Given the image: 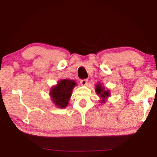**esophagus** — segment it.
I'll list each match as a JSON object with an SVG mask.
<instances>
[{"label":"esophagus","mask_w":157,"mask_h":157,"mask_svg":"<svg viewBox=\"0 0 157 157\" xmlns=\"http://www.w3.org/2000/svg\"><path fill=\"white\" fill-rule=\"evenodd\" d=\"M87 83H88V79H83L80 80V84L82 85H83V86H84V85H86Z\"/></svg>","instance_id":"obj_1"}]
</instances>
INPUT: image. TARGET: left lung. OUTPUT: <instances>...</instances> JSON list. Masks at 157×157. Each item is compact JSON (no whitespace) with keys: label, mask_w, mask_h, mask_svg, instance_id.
Segmentation results:
<instances>
[{"label":"left lung","mask_w":157,"mask_h":157,"mask_svg":"<svg viewBox=\"0 0 157 157\" xmlns=\"http://www.w3.org/2000/svg\"><path fill=\"white\" fill-rule=\"evenodd\" d=\"M95 91H96L97 94L100 95V96L102 98V100H101V102H104L105 100L107 97L109 96V91L105 90L104 87H102L100 84H98L96 85V88H95Z\"/></svg>","instance_id":"8db88e82"}]
</instances>
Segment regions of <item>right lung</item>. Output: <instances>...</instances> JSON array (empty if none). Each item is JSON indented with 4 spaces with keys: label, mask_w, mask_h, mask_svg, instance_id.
<instances>
[{
    "label": "right lung",
    "mask_w": 157,
    "mask_h": 157,
    "mask_svg": "<svg viewBox=\"0 0 157 157\" xmlns=\"http://www.w3.org/2000/svg\"><path fill=\"white\" fill-rule=\"evenodd\" d=\"M76 85L74 80L63 79L59 82L57 86L50 90V96L53 102L59 108H65L68 104L73 87Z\"/></svg>",
    "instance_id": "1"
}]
</instances>
